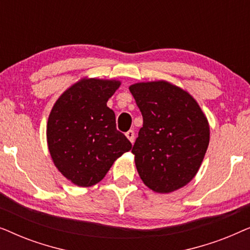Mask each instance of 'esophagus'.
Masks as SVG:
<instances>
[{
  "label": "esophagus",
  "instance_id": "1",
  "mask_svg": "<svg viewBox=\"0 0 250 250\" xmlns=\"http://www.w3.org/2000/svg\"><path fill=\"white\" fill-rule=\"evenodd\" d=\"M126 138H127L129 141H131L132 143L134 142V138H135V134H134V131H132V129H129V131L126 132Z\"/></svg>",
  "mask_w": 250,
  "mask_h": 250
}]
</instances>
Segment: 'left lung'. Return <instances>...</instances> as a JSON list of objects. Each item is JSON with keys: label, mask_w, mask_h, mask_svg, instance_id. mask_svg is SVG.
<instances>
[{"label": "left lung", "mask_w": 250, "mask_h": 250, "mask_svg": "<svg viewBox=\"0 0 250 250\" xmlns=\"http://www.w3.org/2000/svg\"><path fill=\"white\" fill-rule=\"evenodd\" d=\"M143 117L132 152L143 183L173 192L196 176L209 143V125L187 91L165 81L129 86Z\"/></svg>", "instance_id": "1"}]
</instances>
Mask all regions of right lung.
<instances>
[{
    "instance_id": "add662e5",
    "label": "right lung",
    "mask_w": 250,
    "mask_h": 250,
    "mask_svg": "<svg viewBox=\"0 0 250 250\" xmlns=\"http://www.w3.org/2000/svg\"><path fill=\"white\" fill-rule=\"evenodd\" d=\"M119 85L115 80L83 78L60 95L50 112V155L59 172L78 187L100 182L115 160L132 149L107 107Z\"/></svg>"
}]
</instances>
